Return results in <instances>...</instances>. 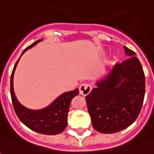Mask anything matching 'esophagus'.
Returning a JSON list of instances; mask_svg holds the SVG:
<instances>
[{"label": "esophagus", "instance_id": "obj_1", "mask_svg": "<svg viewBox=\"0 0 154 154\" xmlns=\"http://www.w3.org/2000/svg\"><path fill=\"white\" fill-rule=\"evenodd\" d=\"M91 89H92V88L89 84L82 83V85H80V87H79V93L83 96H86L91 92Z\"/></svg>", "mask_w": 154, "mask_h": 154}]
</instances>
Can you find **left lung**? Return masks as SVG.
I'll list each match as a JSON object with an SVG mask.
<instances>
[{"label": "left lung", "mask_w": 154, "mask_h": 154, "mask_svg": "<svg viewBox=\"0 0 154 154\" xmlns=\"http://www.w3.org/2000/svg\"><path fill=\"white\" fill-rule=\"evenodd\" d=\"M130 57L115 64L86 96L94 130L112 134L131 125L140 113L145 96V75L135 53L124 47Z\"/></svg>", "instance_id": "8db88e82"}]
</instances>
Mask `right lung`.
<instances>
[{
  "mask_svg": "<svg viewBox=\"0 0 154 154\" xmlns=\"http://www.w3.org/2000/svg\"><path fill=\"white\" fill-rule=\"evenodd\" d=\"M42 40L36 41L26 48L21 56L26 51L37 44ZM20 56V57H21ZM20 57L16 62L11 75V97L14 108L19 120L30 130L43 135H57L63 132L67 126V117L72 100L79 94L78 88L63 93L45 108L32 110L24 106L17 100L14 91V75Z\"/></svg>",
  "mask_w": 154,
  "mask_h": 154,
  "instance_id": "obj_1",
  "label": "right lung"
}]
</instances>
